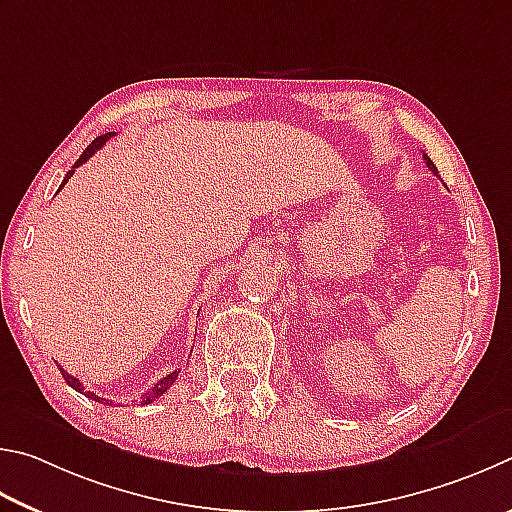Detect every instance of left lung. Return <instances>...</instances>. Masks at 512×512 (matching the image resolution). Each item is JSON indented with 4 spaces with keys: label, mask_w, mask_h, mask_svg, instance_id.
Instances as JSON below:
<instances>
[{
    "label": "left lung",
    "mask_w": 512,
    "mask_h": 512,
    "mask_svg": "<svg viewBox=\"0 0 512 512\" xmlns=\"http://www.w3.org/2000/svg\"><path fill=\"white\" fill-rule=\"evenodd\" d=\"M423 157H425V164H427V168H429V170H432V173H434L436 177H441V175H438V168L434 166V161H432V159H429L427 155H423Z\"/></svg>",
    "instance_id": "left-lung-1"
}]
</instances>
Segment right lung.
Masks as SVG:
<instances>
[{"label": "right lung", "instance_id": "1", "mask_svg": "<svg viewBox=\"0 0 512 512\" xmlns=\"http://www.w3.org/2000/svg\"><path fill=\"white\" fill-rule=\"evenodd\" d=\"M110 137H114V134L110 132V134H103V137H96L92 143H89V146L85 148V152H83V155H80L78 157V161H76V164H74V168H78V166H83L85 164V161L89 159V157H92L94 155V152L96 150H101L103 146H105V141L107 139H110ZM74 168H71L69 170V173H67V177L65 179H62V184H60V188H58V191H62V186H65L67 182H69V179H71V175H74ZM60 373H62V378H65V382L69 384V387L71 389H76L78 393H85V396L87 398H92V400H96V402H103V398H98V396H94V393L92 391H85L83 389V384H80V380L78 378H74V375H69L67 371H62L60 369ZM177 375H179V369L177 371H173V373H170V375H166V378H161L157 384H155V387H152L148 393H146V396H143V405H150V402L152 400H157L159 396H164V393L170 389V387H173V382L177 380Z\"/></svg>", "mask_w": 512, "mask_h": 512}]
</instances>
